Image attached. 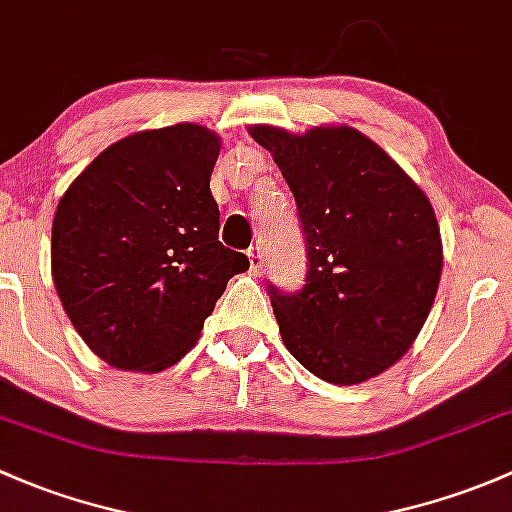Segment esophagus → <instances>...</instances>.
Masks as SVG:
<instances>
[{"label":"esophagus","instance_id":"1","mask_svg":"<svg viewBox=\"0 0 512 512\" xmlns=\"http://www.w3.org/2000/svg\"><path fill=\"white\" fill-rule=\"evenodd\" d=\"M249 263H251V271H254L256 276L263 271V251H261V246H251V249H249Z\"/></svg>","mask_w":512,"mask_h":512}]
</instances>
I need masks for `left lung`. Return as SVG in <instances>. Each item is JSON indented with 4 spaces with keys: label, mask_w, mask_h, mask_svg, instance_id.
<instances>
[{
    "label": "left lung",
    "mask_w": 512,
    "mask_h": 512,
    "mask_svg": "<svg viewBox=\"0 0 512 512\" xmlns=\"http://www.w3.org/2000/svg\"><path fill=\"white\" fill-rule=\"evenodd\" d=\"M251 135L291 187L308 256L303 288L266 286L283 342L325 382H365L409 350L434 305L444 251L431 202L352 128Z\"/></svg>",
    "instance_id": "1"
}]
</instances>
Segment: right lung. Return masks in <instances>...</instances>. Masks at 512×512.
Here are the masks:
<instances>
[{
    "label": "right lung",
    "instance_id": "add662e5",
    "mask_svg": "<svg viewBox=\"0 0 512 512\" xmlns=\"http://www.w3.org/2000/svg\"><path fill=\"white\" fill-rule=\"evenodd\" d=\"M219 138L145 130L103 150L56 209L51 268L63 310L118 370L160 372L192 350L249 258L219 241L209 189Z\"/></svg>",
    "mask_w": 512,
    "mask_h": 512
}]
</instances>
